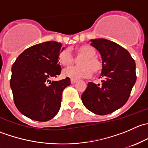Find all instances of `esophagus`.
I'll return each instance as SVG.
<instances>
[{
	"label": "esophagus",
	"mask_w": 148,
	"mask_h": 148,
	"mask_svg": "<svg viewBox=\"0 0 148 148\" xmlns=\"http://www.w3.org/2000/svg\"><path fill=\"white\" fill-rule=\"evenodd\" d=\"M77 79H71V84H74L75 82H77Z\"/></svg>",
	"instance_id": "obj_1"
}]
</instances>
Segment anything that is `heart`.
<instances>
[{
	"label": "heart",
	"instance_id": "heart-1",
	"mask_svg": "<svg viewBox=\"0 0 148 148\" xmlns=\"http://www.w3.org/2000/svg\"><path fill=\"white\" fill-rule=\"evenodd\" d=\"M96 50L89 45H82L77 48L76 55L77 56H83L79 61L80 66H71L64 70V76L72 79L88 78L92 74H98L102 69V63L96 57ZM59 62L62 65L69 66L74 62V58L69 49H63L58 55Z\"/></svg>",
	"mask_w": 148,
	"mask_h": 148
}]
</instances>
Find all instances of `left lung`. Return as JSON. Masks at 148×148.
Listing matches in <instances>:
<instances>
[{
    "mask_svg": "<svg viewBox=\"0 0 148 148\" xmlns=\"http://www.w3.org/2000/svg\"><path fill=\"white\" fill-rule=\"evenodd\" d=\"M102 59L101 84L88 83L82 95L86 109L99 115L110 114L129 99L136 82L135 62L123 47L104 38L90 40Z\"/></svg>",
    "mask_w": 148,
    "mask_h": 148,
    "instance_id": "obj_1",
    "label": "left lung"
}]
</instances>
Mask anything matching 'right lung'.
<instances>
[{"label": "right lung", "instance_id": "add662e5", "mask_svg": "<svg viewBox=\"0 0 148 148\" xmlns=\"http://www.w3.org/2000/svg\"><path fill=\"white\" fill-rule=\"evenodd\" d=\"M61 43L47 41L28 48L12 66L10 84L15 105L33 120L46 122L59 111L64 89L71 84L69 77L51 82L62 71L58 55Z\"/></svg>", "mask_w": 148, "mask_h": 148}]
</instances>
